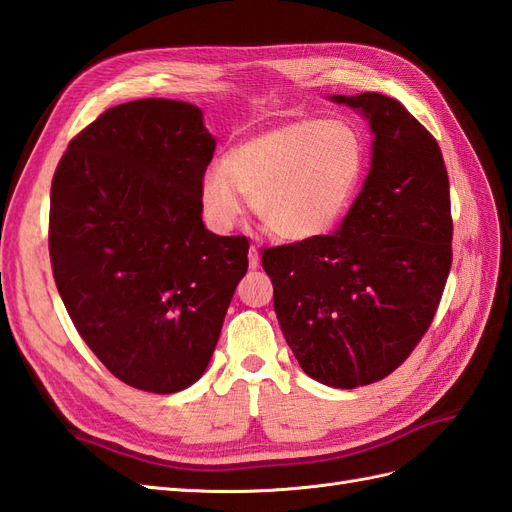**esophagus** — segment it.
Listing matches in <instances>:
<instances>
[{
  "instance_id": "obj_1",
  "label": "esophagus",
  "mask_w": 512,
  "mask_h": 512,
  "mask_svg": "<svg viewBox=\"0 0 512 512\" xmlns=\"http://www.w3.org/2000/svg\"><path fill=\"white\" fill-rule=\"evenodd\" d=\"M247 258H250V269H258L260 267V252L256 250L254 245L250 247V254H247Z\"/></svg>"
}]
</instances>
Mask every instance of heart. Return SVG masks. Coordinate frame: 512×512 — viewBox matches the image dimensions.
<instances>
[{"label":"heart","mask_w":512,"mask_h":512,"mask_svg":"<svg viewBox=\"0 0 512 512\" xmlns=\"http://www.w3.org/2000/svg\"><path fill=\"white\" fill-rule=\"evenodd\" d=\"M365 173L361 132L344 119H297L232 147L207 168L200 205L218 230L237 224L243 196L269 235L309 241L329 232Z\"/></svg>","instance_id":"obj_1"}]
</instances>
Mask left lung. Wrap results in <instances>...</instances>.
I'll use <instances>...</instances> for the list:
<instances>
[{
    "mask_svg": "<svg viewBox=\"0 0 512 512\" xmlns=\"http://www.w3.org/2000/svg\"><path fill=\"white\" fill-rule=\"evenodd\" d=\"M367 121L371 166L331 235L271 247L282 333L309 378L333 389L378 382L404 363L436 316L453 260L442 151L397 100L331 96Z\"/></svg>",
    "mask_w": 512,
    "mask_h": 512,
    "instance_id": "1",
    "label": "left lung"
}]
</instances>
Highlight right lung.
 I'll return each mask as SVG.
<instances>
[{
    "label": "right lung",
    "instance_id": "1",
    "mask_svg": "<svg viewBox=\"0 0 512 512\" xmlns=\"http://www.w3.org/2000/svg\"><path fill=\"white\" fill-rule=\"evenodd\" d=\"M213 151L198 106L145 98L76 134L53 177L61 301L102 365L147 393H177L205 374L247 271V239L213 235L200 215Z\"/></svg>",
    "mask_w": 512,
    "mask_h": 512
}]
</instances>
